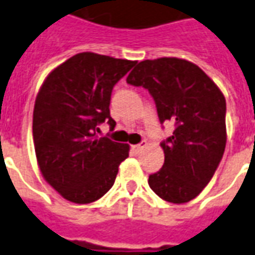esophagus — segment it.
Listing matches in <instances>:
<instances>
[{
	"label": "esophagus",
	"instance_id": "1",
	"mask_svg": "<svg viewBox=\"0 0 255 255\" xmlns=\"http://www.w3.org/2000/svg\"><path fill=\"white\" fill-rule=\"evenodd\" d=\"M145 148H146V142L142 141V142H139V143L134 145V146H132V150H134V152H136V153H139V152H142V150L145 149Z\"/></svg>",
	"mask_w": 255,
	"mask_h": 255
}]
</instances>
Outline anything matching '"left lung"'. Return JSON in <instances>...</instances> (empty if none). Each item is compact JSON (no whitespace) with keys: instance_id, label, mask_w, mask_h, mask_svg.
Segmentation results:
<instances>
[{"instance_id":"8db88e82","label":"left lung","mask_w":255,"mask_h":255,"mask_svg":"<svg viewBox=\"0 0 255 255\" xmlns=\"http://www.w3.org/2000/svg\"><path fill=\"white\" fill-rule=\"evenodd\" d=\"M127 84L149 92L160 124L174 123L171 136L160 142L164 163L149 176V187L167 202L191 201L214 177L225 152L222 92L195 64L167 57L141 61Z\"/></svg>"}]
</instances>
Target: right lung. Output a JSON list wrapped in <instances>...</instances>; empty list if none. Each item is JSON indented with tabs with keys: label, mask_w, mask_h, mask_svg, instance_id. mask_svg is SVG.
Segmentation results:
<instances>
[{
	"label": "right lung",
	"mask_w": 255,
	"mask_h": 255,
	"mask_svg": "<svg viewBox=\"0 0 255 255\" xmlns=\"http://www.w3.org/2000/svg\"><path fill=\"white\" fill-rule=\"evenodd\" d=\"M135 61L79 53L50 74L36 98L33 141L41 174L55 191L75 204H89L114 184L128 145L103 136L99 126L110 116L114 85Z\"/></svg>",
	"instance_id": "add662e5"
}]
</instances>
